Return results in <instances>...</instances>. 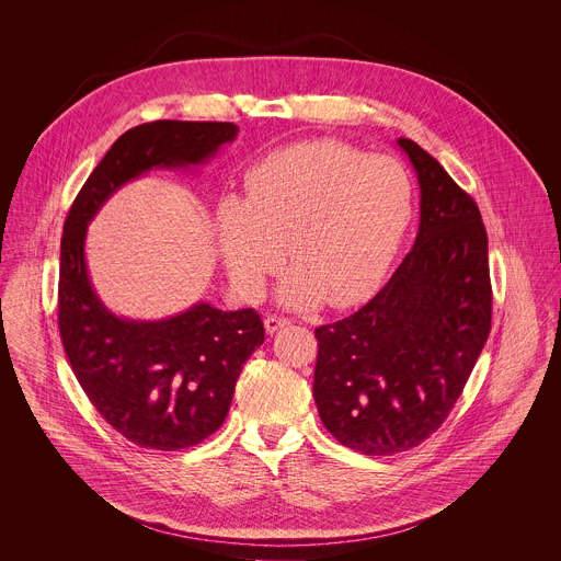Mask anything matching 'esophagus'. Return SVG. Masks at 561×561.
Returning <instances> with one entry per match:
<instances>
[{
  "instance_id": "esophagus-1",
  "label": "esophagus",
  "mask_w": 561,
  "mask_h": 561,
  "mask_svg": "<svg viewBox=\"0 0 561 561\" xmlns=\"http://www.w3.org/2000/svg\"><path fill=\"white\" fill-rule=\"evenodd\" d=\"M290 324V319L288 317H277V314H266V319H264V327H266V333H277L279 329H284V327H288Z\"/></svg>"
}]
</instances>
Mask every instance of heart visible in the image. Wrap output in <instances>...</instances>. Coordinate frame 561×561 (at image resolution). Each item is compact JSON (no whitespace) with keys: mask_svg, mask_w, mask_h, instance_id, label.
I'll list each match as a JSON object with an SVG mask.
<instances>
[{"mask_svg":"<svg viewBox=\"0 0 561 561\" xmlns=\"http://www.w3.org/2000/svg\"><path fill=\"white\" fill-rule=\"evenodd\" d=\"M413 215V184L392 157L317 139L279 148L249 169L244 197L215 213L219 257L232 284L257 297L284 262L282 301L344 308L386 275Z\"/></svg>","mask_w":561,"mask_h":561,"instance_id":"b5f03b06","label":"heart"}]
</instances>
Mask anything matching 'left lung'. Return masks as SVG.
I'll return each instance as SVG.
<instances>
[{
	"mask_svg": "<svg viewBox=\"0 0 561 561\" xmlns=\"http://www.w3.org/2000/svg\"><path fill=\"white\" fill-rule=\"evenodd\" d=\"M397 144L422 191L415 244L366 306L314 329L319 417L364 455L415 448L446 422L493 314L482 213L420 144Z\"/></svg>",
	"mask_w": 561,
	"mask_h": 561,
	"instance_id": "1",
	"label": "left lung"
}]
</instances>
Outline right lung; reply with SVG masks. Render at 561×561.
I'll list each match as a JSON object with an SVG mask.
<instances>
[{
    "label": "right lung",
    "instance_id": "1",
    "mask_svg": "<svg viewBox=\"0 0 561 561\" xmlns=\"http://www.w3.org/2000/svg\"><path fill=\"white\" fill-rule=\"evenodd\" d=\"M230 122L159 119L126 130L77 193L64 221L57 322L70 368L98 413L128 442L182 450L226 420L242 366L264 342L255 308L195 304L162 322L113 314L84 260L89 221L126 182L150 169H186L237 137Z\"/></svg>",
    "mask_w": 561,
    "mask_h": 561
}]
</instances>
